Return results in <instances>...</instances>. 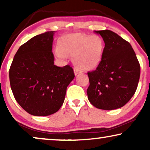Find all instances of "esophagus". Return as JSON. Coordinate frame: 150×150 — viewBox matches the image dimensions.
<instances>
[{
  "mask_svg": "<svg viewBox=\"0 0 150 150\" xmlns=\"http://www.w3.org/2000/svg\"><path fill=\"white\" fill-rule=\"evenodd\" d=\"M74 74L76 76L78 75V74H79L81 73V71H80L79 69H74Z\"/></svg>",
  "mask_w": 150,
  "mask_h": 150,
  "instance_id": "34e87169",
  "label": "esophagus"
}]
</instances>
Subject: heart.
Segmentation results:
<instances>
[{"label":"heart","mask_w":150,"mask_h":150,"mask_svg":"<svg viewBox=\"0 0 150 150\" xmlns=\"http://www.w3.org/2000/svg\"><path fill=\"white\" fill-rule=\"evenodd\" d=\"M104 43L101 37L74 33L63 37L61 48L57 47L55 53L59 58L66 54L73 56V63L81 71H90L98 67L102 60Z\"/></svg>","instance_id":"1"}]
</instances>
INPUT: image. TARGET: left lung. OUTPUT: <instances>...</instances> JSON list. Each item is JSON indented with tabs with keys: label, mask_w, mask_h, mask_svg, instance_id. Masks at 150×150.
Here are the masks:
<instances>
[{
	"label": "left lung",
	"mask_w": 150,
	"mask_h": 150,
	"mask_svg": "<svg viewBox=\"0 0 150 150\" xmlns=\"http://www.w3.org/2000/svg\"><path fill=\"white\" fill-rule=\"evenodd\" d=\"M103 39V56L96 70L88 72L89 101L102 110L124 106L136 91L140 64L130 44L109 30H95Z\"/></svg>",
	"instance_id": "1"
}]
</instances>
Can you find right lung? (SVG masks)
Listing matches in <instances>:
<instances>
[{"mask_svg": "<svg viewBox=\"0 0 150 150\" xmlns=\"http://www.w3.org/2000/svg\"><path fill=\"white\" fill-rule=\"evenodd\" d=\"M54 33L38 35L22 44L9 69L14 98L32 115L48 116L58 111L64 102L67 86L74 78L69 65H54Z\"/></svg>", "mask_w": 150, "mask_h": 150, "instance_id": "right-lung-1", "label": "right lung"}]
</instances>
